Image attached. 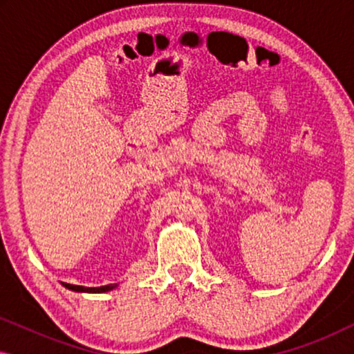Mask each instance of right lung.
Returning <instances> with one entry per match:
<instances>
[{
  "mask_svg": "<svg viewBox=\"0 0 354 354\" xmlns=\"http://www.w3.org/2000/svg\"><path fill=\"white\" fill-rule=\"evenodd\" d=\"M66 288L72 290V292H79V293H106L111 292V290L118 288V283H109L104 285V287H82V285H71V283H62Z\"/></svg>",
  "mask_w": 354,
  "mask_h": 354,
  "instance_id": "1",
  "label": "right lung"
}]
</instances>
